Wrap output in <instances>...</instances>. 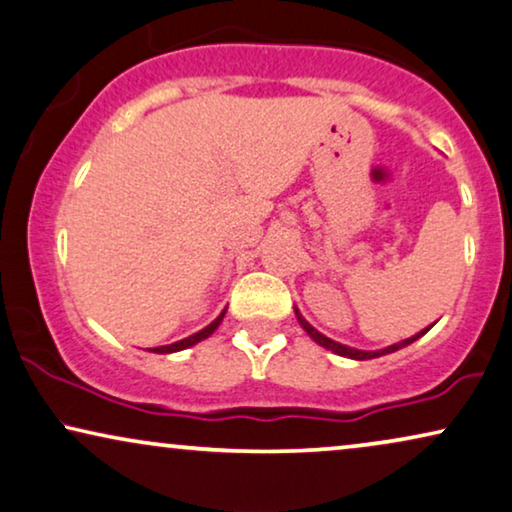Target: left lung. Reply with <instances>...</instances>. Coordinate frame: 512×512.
Instances as JSON below:
<instances>
[{
  "mask_svg": "<svg viewBox=\"0 0 512 512\" xmlns=\"http://www.w3.org/2000/svg\"><path fill=\"white\" fill-rule=\"evenodd\" d=\"M295 316H297V320H299V325L304 327L306 330V335H309L313 342L316 344H320V346H325V349H330V351H335L337 356H344V358H353V360H370V358H379V356H386V353H393V351H398V349H403V346H407V344H412V342H417L419 337H424L428 330H431V327H426V330H421V332H417V335L414 337H410V339H405V342H398V344H393V346H386V349H381V351H358V349H351V346H344V344H339V342H332L330 337H325V335H320V332L316 330V327H311L309 323H306V320L302 318V313H299L297 309H295Z\"/></svg>",
  "mask_w": 512,
  "mask_h": 512,
  "instance_id": "obj_1",
  "label": "left lung"
}]
</instances>
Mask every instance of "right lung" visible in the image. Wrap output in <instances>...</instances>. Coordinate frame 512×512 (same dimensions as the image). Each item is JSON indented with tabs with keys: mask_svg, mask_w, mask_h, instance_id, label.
Masks as SVG:
<instances>
[{
	"mask_svg": "<svg viewBox=\"0 0 512 512\" xmlns=\"http://www.w3.org/2000/svg\"><path fill=\"white\" fill-rule=\"evenodd\" d=\"M224 313L227 311H222L220 316H217L213 323H210L208 327H203L201 332H196V335H192V337H187V339H180V342H175V344H168V346H156V349H149V351H154V353H175V351H182V349H189V346H194V344H199L201 339H206V337H210L213 335V332L217 330V325L222 323V318H224Z\"/></svg>",
	"mask_w": 512,
	"mask_h": 512,
	"instance_id": "obj_1",
	"label": "right lung"
}]
</instances>
